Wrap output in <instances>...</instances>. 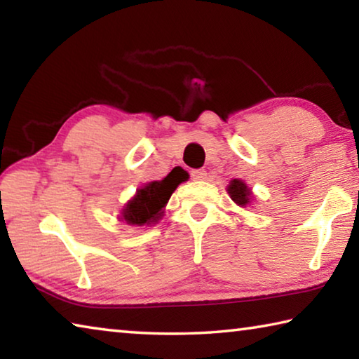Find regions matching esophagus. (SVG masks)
I'll return each mask as SVG.
<instances>
[{"label":"esophagus","instance_id":"1","mask_svg":"<svg viewBox=\"0 0 359 359\" xmlns=\"http://www.w3.org/2000/svg\"><path fill=\"white\" fill-rule=\"evenodd\" d=\"M191 177L194 180H204L208 179V172H205L204 169H194V171H191Z\"/></svg>","mask_w":359,"mask_h":359}]
</instances>
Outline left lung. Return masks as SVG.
Instances as JSON below:
<instances>
[{"label":"left lung","mask_w":359,"mask_h":359,"mask_svg":"<svg viewBox=\"0 0 359 359\" xmlns=\"http://www.w3.org/2000/svg\"><path fill=\"white\" fill-rule=\"evenodd\" d=\"M226 191L229 194V198L233 201L241 205V208H247L253 203V191L252 188H248L244 180L241 179H233L229 182V185L226 187Z\"/></svg>","instance_id":"8db88e82"}]
</instances>
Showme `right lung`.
Segmentation results:
<instances>
[{
  "instance_id": "obj_1",
  "label": "right lung",
  "mask_w": 359,
  "mask_h": 359,
  "mask_svg": "<svg viewBox=\"0 0 359 359\" xmlns=\"http://www.w3.org/2000/svg\"><path fill=\"white\" fill-rule=\"evenodd\" d=\"M187 172L184 169H172L163 180L147 182L137 188L136 194L120 210L118 220L131 226H144L155 224L165 215V208L182 182H185Z\"/></svg>"
}]
</instances>
